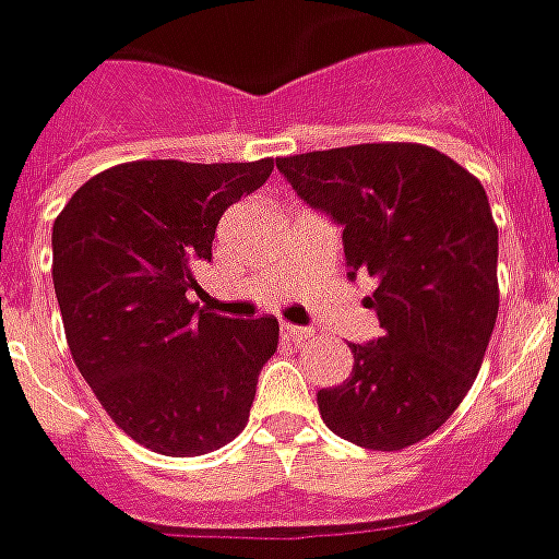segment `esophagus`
Here are the masks:
<instances>
[{
    "label": "esophagus",
    "mask_w": 559,
    "mask_h": 559,
    "mask_svg": "<svg viewBox=\"0 0 559 559\" xmlns=\"http://www.w3.org/2000/svg\"><path fill=\"white\" fill-rule=\"evenodd\" d=\"M283 338H286V342H295V345H301V342L313 338V333L311 330H305V326H295V323H283Z\"/></svg>",
    "instance_id": "esophagus-1"
}]
</instances>
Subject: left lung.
<instances>
[{
  "label": "left lung",
  "instance_id": "1",
  "mask_svg": "<svg viewBox=\"0 0 559 559\" xmlns=\"http://www.w3.org/2000/svg\"><path fill=\"white\" fill-rule=\"evenodd\" d=\"M292 189L342 224L345 261L376 276L382 335L348 345L352 376L320 389L345 441L401 451L432 436L469 392L498 317V226L483 183L429 145L364 142L276 158Z\"/></svg>",
  "mask_w": 559,
  "mask_h": 559
}]
</instances>
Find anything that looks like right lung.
Masks as SVG:
<instances>
[{
	"instance_id": "right-lung-1",
	"label": "right lung",
	"mask_w": 559,
	"mask_h": 559,
	"mask_svg": "<svg viewBox=\"0 0 559 559\" xmlns=\"http://www.w3.org/2000/svg\"><path fill=\"white\" fill-rule=\"evenodd\" d=\"M273 162H127L76 189L52 226V283L76 370L142 448L199 457L248 423L276 317L199 311L195 264Z\"/></svg>"
}]
</instances>
